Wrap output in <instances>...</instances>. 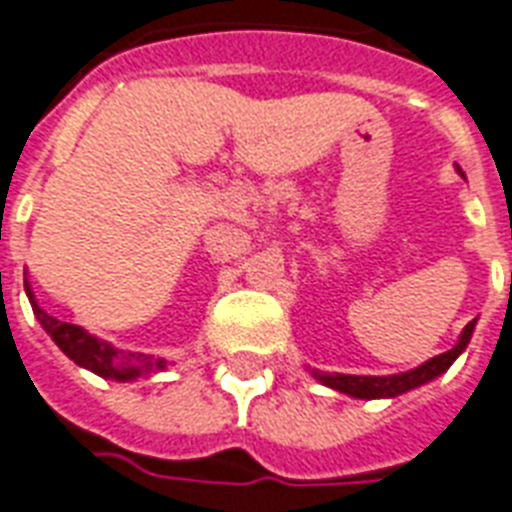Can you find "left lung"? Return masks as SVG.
Wrapping results in <instances>:
<instances>
[{"label": "left lung", "mask_w": 512, "mask_h": 512, "mask_svg": "<svg viewBox=\"0 0 512 512\" xmlns=\"http://www.w3.org/2000/svg\"><path fill=\"white\" fill-rule=\"evenodd\" d=\"M475 323H478V320L467 323V328L461 331L458 344L453 350L442 352L437 358L420 363V366H415V369H410V372L404 374H391V377H358V374H325L317 372V369H312V374L314 380H320L323 385L333 388V391L355 396V399H393V396H399V393L412 391V388H418L423 382H431L442 372H448L450 363L456 361L458 355L467 350L469 339H472V331H475Z\"/></svg>", "instance_id": "obj_1"}]
</instances>
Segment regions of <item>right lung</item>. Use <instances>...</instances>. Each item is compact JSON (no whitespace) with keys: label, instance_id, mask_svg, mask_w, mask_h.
Instances as JSON below:
<instances>
[{"label":"right lung","instance_id":"1","mask_svg":"<svg viewBox=\"0 0 512 512\" xmlns=\"http://www.w3.org/2000/svg\"><path fill=\"white\" fill-rule=\"evenodd\" d=\"M26 295H29V304H32L34 317L40 320V325L45 328V333L59 344V350L75 361L83 369L100 374V377H108V380H138L143 374L160 372L165 369V361L162 358H154V355H140V352H121L111 344L100 342L97 336L86 333L83 328L73 323H62L51 314H45L37 301H34L32 290H29V282H26Z\"/></svg>","mask_w":512,"mask_h":512}]
</instances>
